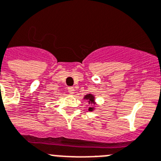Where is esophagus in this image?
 <instances>
[{"label": "esophagus", "instance_id": "1", "mask_svg": "<svg viewBox=\"0 0 161 161\" xmlns=\"http://www.w3.org/2000/svg\"><path fill=\"white\" fill-rule=\"evenodd\" d=\"M68 92L70 94H73L75 93V89L73 87H69L68 88Z\"/></svg>", "mask_w": 161, "mask_h": 161}]
</instances>
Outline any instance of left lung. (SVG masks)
Returning <instances> with one entry per match:
<instances>
[{"instance_id": "8db88e82", "label": "left lung", "mask_w": 161, "mask_h": 161, "mask_svg": "<svg viewBox=\"0 0 161 161\" xmlns=\"http://www.w3.org/2000/svg\"><path fill=\"white\" fill-rule=\"evenodd\" d=\"M84 99L87 100L88 103L90 104V105H91L88 110H89L90 112H93V111L95 109V106L97 105V103L95 102V97H94V94H86V95L84 96Z\"/></svg>"}]
</instances>
